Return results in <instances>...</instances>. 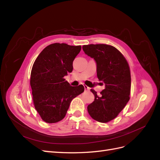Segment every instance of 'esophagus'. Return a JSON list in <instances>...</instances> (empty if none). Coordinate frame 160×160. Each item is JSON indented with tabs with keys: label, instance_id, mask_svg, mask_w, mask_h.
<instances>
[{
	"label": "esophagus",
	"instance_id": "obj_1",
	"mask_svg": "<svg viewBox=\"0 0 160 160\" xmlns=\"http://www.w3.org/2000/svg\"><path fill=\"white\" fill-rule=\"evenodd\" d=\"M84 89H85V91H88L89 90H90V88H89V87H88L87 86H86V85H84Z\"/></svg>",
	"mask_w": 160,
	"mask_h": 160
}]
</instances>
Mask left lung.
Masks as SVG:
<instances>
[{
    "label": "left lung",
    "instance_id": "8db88e82",
    "mask_svg": "<svg viewBox=\"0 0 160 160\" xmlns=\"http://www.w3.org/2000/svg\"><path fill=\"white\" fill-rule=\"evenodd\" d=\"M82 49L95 60L98 79L105 84V89L100 95L91 89L95 99L88 106V112L95 121L107 122L116 118L129 102L131 88L129 67L122 54L112 46L90 44L83 46Z\"/></svg>",
    "mask_w": 160,
    "mask_h": 160
}]
</instances>
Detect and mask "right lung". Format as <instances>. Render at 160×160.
<instances>
[{
  "label": "right lung",
  "instance_id": "right-lung-1",
  "mask_svg": "<svg viewBox=\"0 0 160 160\" xmlns=\"http://www.w3.org/2000/svg\"><path fill=\"white\" fill-rule=\"evenodd\" d=\"M81 46L51 44L42 51L33 64L31 87L35 108L48 123L61 121L72 100L84 91L83 85L72 87L63 77L73 70V61Z\"/></svg>",
  "mask_w": 160,
  "mask_h": 160
}]
</instances>
